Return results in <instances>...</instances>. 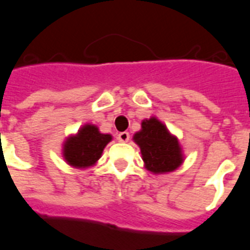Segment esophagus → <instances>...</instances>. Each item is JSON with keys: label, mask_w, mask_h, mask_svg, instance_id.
<instances>
[{"label": "esophagus", "mask_w": 250, "mask_h": 250, "mask_svg": "<svg viewBox=\"0 0 250 250\" xmlns=\"http://www.w3.org/2000/svg\"><path fill=\"white\" fill-rule=\"evenodd\" d=\"M129 137H131V136H129L128 132H121L117 138H118L119 142H128V141H129Z\"/></svg>", "instance_id": "34e87169"}]
</instances>
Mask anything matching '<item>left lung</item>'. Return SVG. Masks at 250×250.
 <instances>
[{
  "mask_svg": "<svg viewBox=\"0 0 250 250\" xmlns=\"http://www.w3.org/2000/svg\"><path fill=\"white\" fill-rule=\"evenodd\" d=\"M142 129L133 136L142 153L145 167L152 173L175 171L184 162L179 140L156 117L142 121Z\"/></svg>",
  "mask_w": 250,
  "mask_h": 250,
  "instance_id": "1",
  "label": "left lung"
}]
</instances>
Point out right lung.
I'll return each instance as SVG.
<instances>
[{
    "label": "right lung",
    "instance_id": "obj_1",
    "mask_svg": "<svg viewBox=\"0 0 250 250\" xmlns=\"http://www.w3.org/2000/svg\"><path fill=\"white\" fill-rule=\"evenodd\" d=\"M112 141L110 134L101 133L94 125H84L77 134L66 138L62 146L64 160L77 168L90 167L98 161L104 147Z\"/></svg>",
    "mask_w": 250,
    "mask_h": 250
}]
</instances>
